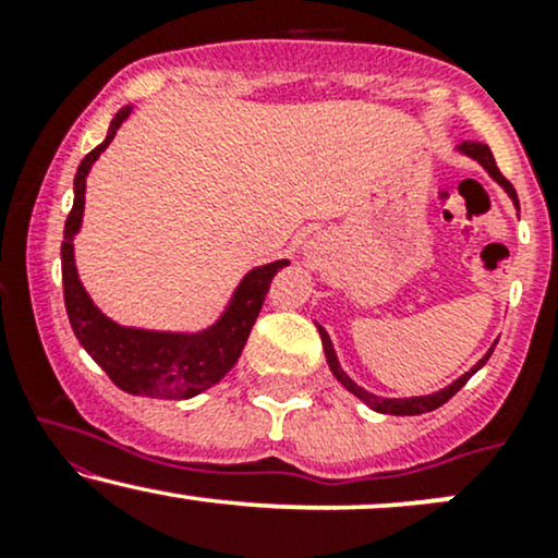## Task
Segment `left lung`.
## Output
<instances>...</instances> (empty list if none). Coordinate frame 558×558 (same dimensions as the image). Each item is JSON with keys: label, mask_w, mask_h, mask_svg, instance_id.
Listing matches in <instances>:
<instances>
[{"label": "left lung", "mask_w": 558, "mask_h": 558, "mask_svg": "<svg viewBox=\"0 0 558 558\" xmlns=\"http://www.w3.org/2000/svg\"><path fill=\"white\" fill-rule=\"evenodd\" d=\"M462 151H466V155H470V157H475L477 162L483 165V168L488 170L490 175L496 178V181L501 183L506 191H509V196L514 198V204H520V202H517V191H514V185H511L509 181H506V178H504V172L498 170L496 159H493V151L488 149V146L483 144V141H477V138H470V141H464V144H462ZM319 336H323V349H325V356H328V364H330L332 375H336L338 380H341L343 386L351 390V393H354V396H360V399H362L364 403H369V407L377 409V412H386V414H401V417H409V414H425V412H433V409H438L440 403H446L448 399H451V396L457 393V390L462 388L464 383L470 380V377L475 375L477 369L483 367V364L488 362V356H490V354H488V356H485V360H480V362H477V367L472 369V373H466L464 377H459V380L453 383V386L444 388V390H440V393H433V396H417V399H380V396H373V393H367V390L356 386V383L351 380V377L343 373V369H341V364H338V360H336V351H332V343H330L328 332H325L323 328H319Z\"/></svg>", "instance_id": "obj_1"}]
</instances>
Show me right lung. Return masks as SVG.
I'll return each instance as SVG.
<instances>
[{
    "mask_svg": "<svg viewBox=\"0 0 558 558\" xmlns=\"http://www.w3.org/2000/svg\"><path fill=\"white\" fill-rule=\"evenodd\" d=\"M128 112L131 107H123L114 114L107 138L81 159L78 172H75V202L65 220V241H62L65 310L75 338L94 356V362L110 375L114 386L123 388L125 393L149 396V399H191L198 390L215 386L239 362L248 332L257 323L262 304L270 291L275 272L283 270L288 262L280 259L248 272L220 323L198 336L120 328L101 315L88 293L83 291L78 272H75L73 235L81 228L88 170H92L94 159L107 149Z\"/></svg>",
    "mask_w": 558,
    "mask_h": 558,
    "instance_id": "1",
    "label": "right lung"
}]
</instances>
